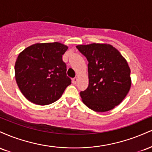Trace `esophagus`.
Here are the masks:
<instances>
[{"mask_svg":"<svg viewBox=\"0 0 152 152\" xmlns=\"http://www.w3.org/2000/svg\"><path fill=\"white\" fill-rule=\"evenodd\" d=\"M77 81H78V78H77V77H75V78H73V80H72L73 83H74V84H76V82H77Z\"/></svg>","mask_w":152,"mask_h":152,"instance_id":"esophagus-1","label":"esophagus"}]
</instances>
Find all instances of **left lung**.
Returning <instances> with one entry per match:
<instances>
[{
    "instance_id": "obj_1",
    "label": "left lung",
    "mask_w": 152,
    "mask_h": 152,
    "mask_svg": "<svg viewBox=\"0 0 152 152\" xmlns=\"http://www.w3.org/2000/svg\"><path fill=\"white\" fill-rule=\"evenodd\" d=\"M76 48L88 62V86L80 92L82 102L96 112L113 109L124 99L132 84L126 59L109 44L91 43Z\"/></svg>"
}]
</instances>
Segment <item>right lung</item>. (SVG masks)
Returning <instances> with one entry per match:
<instances>
[{
	"mask_svg": "<svg viewBox=\"0 0 152 152\" xmlns=\"http://www.w3.org/2000/svg\"><path fill=\"white\" fill-rule=\"evenodd\" d=\"M68 46L58 42L36 43L18 55L15 76L19 89L31 102L48 105L60 99L71 80L62 56Z\"/></svg>",
	"mask_w": 152,
	"mask_h": 152,
	"instance_id": "right-lung-1",
	"label": "right lung"
}]
</instances>
